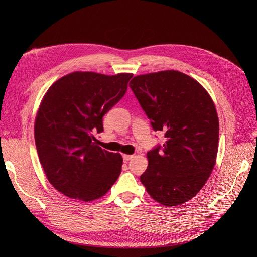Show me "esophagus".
Wrapping results in <instances>:
<instances>
[{"instance_id": "obj_1", "label": "esophagus", "mask_w": 257, "mask_h": 257, "mask_svg": "<svg viewBox=\"0 0 257 257\" xmlns=\"http://www.w3.org/2000/svg\"><path fill=\"white\" fill-rule=\"evenodd\" d=\"M133 158V155H128V154H124L123 155V159H124V161H126V163H127V161H129L130 159H132Z\"/></svg>"}]
</instances>
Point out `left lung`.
<instances>
[{
	"label": "left lung",
	"instance_id": "left-lung-1",
	"mask_svg": "<svg viewBox=\"0 0 257 257\" xmlns=\"http://www.w3.org/2000/svg\"><path fill=\"white\" fill-rule=\"evenodd\" d=\"M154 131L166 143L147 153L149 165L141 182L156 202L177 206L195 197L214 167L219 118L198 81L177 71L134 77L129 83Z\"/></svg>",
	"mask_w": 257,
	"mask_h": 257
}]
</instances>
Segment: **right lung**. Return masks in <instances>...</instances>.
<instances>
[{
	"label": "right lung",
	"instance_id": "obj_1",
	"mask_svg": "<svg viewBox=\"0 0 257 257\" xmlns=\"http://www.w3.org/2000/svg\"><path fill=\"white\" fill-rule=\"evenodd\" d=\"M132 74L75 72L54 83L40 103L34 139L49 182L64 196L89 202L117 180L123 158L96 144L103 116L127 91Z\"/></svg>",
	"mask_w": 257,
	"mask_h": 257
}]
</instances>
